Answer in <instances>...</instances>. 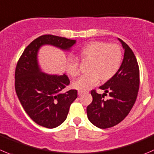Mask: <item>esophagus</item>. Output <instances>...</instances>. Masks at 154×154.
<instances>
[{
    "label": "esophagus",
    "mask_w": 154,
    "mask_h": 154,
    "mask_svg": "<svg viewBox=\"0 0 154 154\" xmlns=\"http://www.w3.org/2000/svg\"><path fill=\"white\" fill-rule=\"evenodd\" d=\"M83 93H84V92H83V91H78V95H83Z\"/></svg>",
    "instance_id": "34e87169"
}]
</instances>
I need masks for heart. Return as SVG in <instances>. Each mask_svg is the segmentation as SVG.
<instances>
[{"mask_svg": "<svg viewBox=\"0 0 154 154\" xmlns=\"http://www.w3.org/2000/svg\"><path fill=\"white\" fill-rule=\"evenodd\" d=\"M82 61H89V74L73 82L72 86L79 91H87L102 81L111 79L117 74L121 65L122 51L116 44L93 41L82 47L78 51ZM67 74L75 77L80 74L79 62L76 59L68 57L65 64Z\"/></svg>", "mask_w": 154, "mask_h": 154, "instance_id": "heart-1", "label": "heart"}]
</instances>
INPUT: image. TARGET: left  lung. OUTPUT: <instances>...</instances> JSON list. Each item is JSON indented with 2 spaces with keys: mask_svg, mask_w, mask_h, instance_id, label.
Masks as SVG:
<instances>
[{
  "mask_svg": "<svg viewBox=\"0 0 154 154\" xmlns=\"http://www.w3.org/2000/svg\"><path fill=\"white\" fill-rule=\"evenodd\" d=\"M125 50L123 62L117 74L99 89L103 95L91 91L92 101L87 106L86 113L89 121L100 129H107L120 123L133 107L139 89V67L130 47L118 38ZM109 94L110 98L104 99Z\"/></svg>",
  "mask_w": 154,
  "mask_h": 154,
  "instance_id": "1",
  "label": "left lung"
}]
</instances>
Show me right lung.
<instances>
[{"label":"right lung","mask_w":154,"mask_h":154,"mask_svg":"<svg viewBox=\"0 0 154 154\" xmlns=\"http://www.w3.org/2000/svg\"><path fill=\"white\" fill-rule=\"evenodd\" d=\"M75 40L52 34L40 36L22 53L15 71V89L21 104L37 124L53 129L67 118L71 104L77 98V91L62 92L70 83L67 75H51L42 72L37 62L38 50L44 45H52L69 50Z\"/></svg>","instance_id":"1"}]
</instances>
